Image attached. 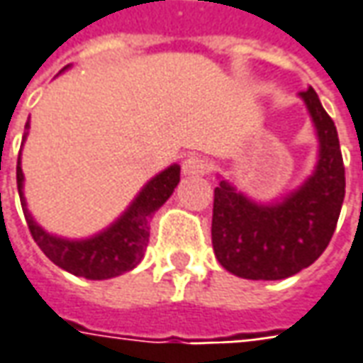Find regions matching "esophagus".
<instances>
[{
  "instance_id": "1",
  "label": "esophagus",
  "mask_w": 363,
  "mask_h": 363,
  "mask_svg": "<svg viewBox=\"0 0 363 363\" xmlns=\"http://www.w3.org/2000/svg\"><path fill=\"white\" fill-rule=\"evenodd\" d=\"M211 171V162L201 155H191L182 161V172L184 174H206Z\"/></svg>"
}]
</instances>
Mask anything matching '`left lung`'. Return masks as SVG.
Segmentation results:
<instances>
[{"mask_svg":"<svg viewBox=\"0 0 363 363\" xmlns=\"http://www.w3.org/2000/svg\"><path fill=\"white\" fill-rule=\"evenodd\" d=\"M300 97L320 140L316 171L276 204H256L226 181L214 189L213 248L228 272L248 280H282L314 264L336 230L346 194V171L334 121L316 91Z\"/></svg>","mask_w":363,"mask_h":363,"instance_id":"left-lung-1","label":"left lung"}]
</instances>
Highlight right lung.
<instances>
[{
  "label": "right lung",
  "mask_w": 363,
  "mask_h": 363,
  "mask_svg": "<svg viewBox=\"0 0 363 363\" xmlns=\"http://www.w3.org/2000/svg\"><path fill=\"white\" fill-rule=\"evenodd\" d=\"M27 129H29V121L26 123L23 139L27 137ZM179 181H181V167L172 164L145 184V189L133 201L127 213L117 223L111 224L107 230L95 234L87 240H65L47 234L31 218V214L27 213L26 199H23V172L17 161V191L33 240L53 264L87 280L115 278L139 264L149 244L150 218L169 201Z\"/></svg>",
  "instance_id": "add662e5"
}]
</instances>
